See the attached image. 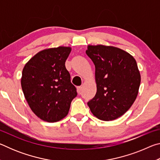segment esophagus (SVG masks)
<instances>
[{
	"mask_svg": "<svg viewBox=\"0 0 160 160\" xmlns=\"http://www.w3.org/2000/svg\"><path fill=\"white\" fill-rule=\"evenodd\" d=\"M77 90H78V93H80L81 90H82V86L78 87V88H77Z\"/></svg>",
	"mask_w": 160,
	"mask_h": 160,
	"instance_id": "34e87169",
	"label": "esophagus"
}]
</instances>
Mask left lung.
Here are the masks:
<instances>
[{"instance_id":"1","label":"left lung","mask_w":160,"mask_h":160,"mask_svg":"<svg viewBox=\"0 0 160 160\" xmlns=\"http://www.w3.org/2000/svg\"><path fill=\"white\" fill-rule=\"evenodd\" d=\"M86 53L95 66L97 93L88 102L97 118L112 121L123 115L136 99L140 74L135 58L121 48L89 45Z\"/></svg>"}]
</instances>
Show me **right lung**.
Returning <instances> with one entry per match:
<instances>
[{
	"label": "right lung",
	"mask_w": 160,
	"mask_h": 160,
	"mask_svg": "<svg viewBox=\"0 0 160 160\" xmlns=\"http://www.w3.org/2000/svg\"><path fill=\"white\" fill-rule=\"evenodd\" d=\"M70 47H58L39 51L25 64L21 85L35 115L47 122H56L68 113L76 88L65 66Z\"/></svg>",
	"instance_id": "add662e5"
}]
</instances>
